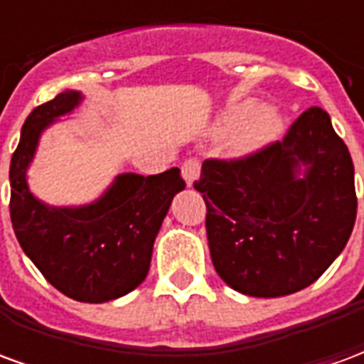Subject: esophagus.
<instances>
[{
  "label": "esophagus",
  "mask_w": 364,
  "mask_h": 364,
  "mask_svg": "<svg viewBox=\"0 0 364 364\" xmlns=\"http://www.w3.org/2000/svg\"><path fill=\"white\" fill-rule=\"evenodd\" d=\"M181 173L185 183H187V187H193V183L197 181L198 175H200V161L197 158L185 159L181 166Z\"/></svg>",
  "instance_id": "esophagus-1"
}]
</instances>
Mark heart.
<instances>
[{
    "instance_id": "b5f03b06",
    "label": "heart",
    "mask_w": 364,
    "mask_h": 364,
    "mask_svg": "<svg viewBox=\"0 0 364 364\" xmlns=\"http://www.w3.org/2000/svg\"><path fill=\"white\" fill-rule=\"evenodd\" d=\"M253 99H245L222 111L214 124V132L218 136L234 133L232 150L237 156H250L267 148L274 142L282 130V112L274 105L255 107Z\"/></svg>"
}]
</instances>
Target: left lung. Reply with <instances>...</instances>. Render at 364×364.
I'll return each instance as SVG.
<instances>
[{
  "mask_svg": "<svg viewBox=\"0 0 364 364\" xmlns=\"http://www.w3.org/2000/svg\"><path fill=\"white\" fill-rule=\"evenodd\" d=\"M195 189L206 203L214 269L247 296L310 287L343 252L357 218L351 154L320 107L247 158L206 159Z\"/></svg>",
  "mask_w": 364,
  "mask_h": 364,
  "instance_id": "8db88e82",
  "label": "left lung"
}]
</instances>
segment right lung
Listing matches in <instances>:
<instances>
[{"mask_svg": "<svg viewBox=\"0 0 364 364\" xmlns=\"http://www.w3.org/2000/svg\"><path fill=\"white\" fill-rule=\"evenodd\" d=\"M83 101L66 90L36 107L11 158L13 230L23 252L54 289L101 304L134 290L150 271L151 250L173 197L185 189L179 167L164 173H120L101 197L82 206H50L28 189L27 169L52 122Z\"/></svg>", "mask_w": 364, "mask_h": 364, "instance_id": "1", "label": "right lung"}]
</instances>
